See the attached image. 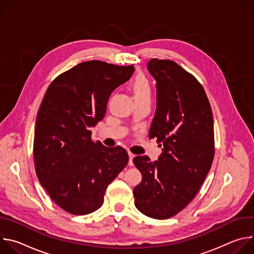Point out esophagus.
Listing matches in <instances>:
<instances>
[{
  "instance_id": "34e87169",
  "label": "esophagus",
  "mask_w": 254,
  "mask_h": 254,
  "mask_svg": "<svg viewBox=\"0 0 254 254\" xmlns=\"http://www.w3.org/2000/svg\"><path fill=\"white\" fill-rule=\"evenodd\" d=\"M128 158H129L128 165H129V166H132V159L134 158V155H133V154H131V153H128Z\"/></svg>"
}]
</instances>
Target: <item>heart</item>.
<instances>
[{
    "label": "heart",
    "mask_w": 254,
    "mask_h": 254,
    "mask_svg": "<svg viewBox=\"0 0 254 254\" xmlns=\"http://www.w3.org/2000/svg\"><path fill=\"white\" fill-rule=\"evenodd\" d=\"M130 89L133 93L135 101L151 100L152 85L150 80L142 74L137 75L130 84Z\"/></svg>",
    "instance_id": "b5f03b06"
}]
</instances>
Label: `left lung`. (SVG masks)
Instances as JSON below:
<instances>
[{"label":"left lung","mask_w":254,"mask_h":254,"mask_svg":"<svg viewBox=\"0 0 254 254\" xmlns=\"http://www.w3.org/2000/svg\"><path fill=\"white\" fill-rule=\"evenodd\" d=\"M148 70L158 93L149 137H157L164 149L156 162L148 156L132 160L142 176L133 196L142 214L164 220L188 206L201 188L215 154L214 123L209 99L194 75L172 60L157 58L149 61Z\"/></svg>","instance_id":"8db88e82"}]
</instances>
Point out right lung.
<instances>
[{"label":"right lung","mask_w":254,"mask_h":254,"mask_svg":"<svg viewBox=\"0 0 254 254\" xmlns=\"http://www.w3.org/2000/svg\"><path fill=\"white\" fill-rule=\"evenodd\" d=\"M133 65L98 60L79 63L49 85L36 119L35 171L50 198L64 211L86 215L99 209L107 186L128 163L127 151L91 138L108 97L129 79Z\"/></svg>","instance_id":"obj_1"}]
</instances>
